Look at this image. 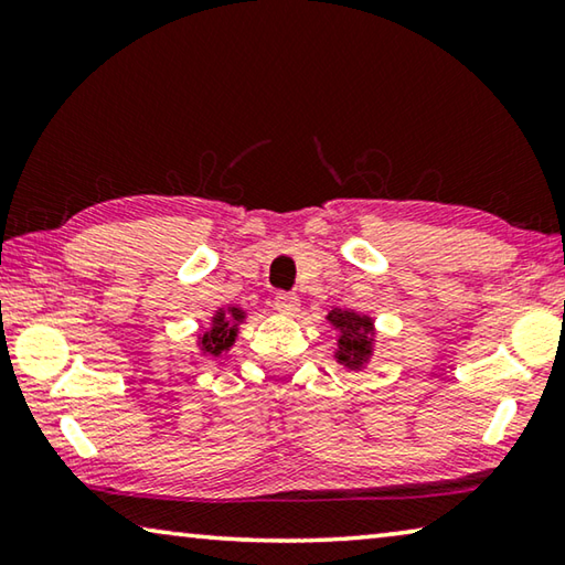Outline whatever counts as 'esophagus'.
<instances>
[{
  "mask_svg": "<svg viewBox=\"0 0 565 565\" xmlns=\"http://www.w3.org/2000/svg\"><path fill=\"white\" fill-rule=\"evenodd\" d=\"M274 306H276V311L284 313V317H294V313H299L301 301L296 294H276Z\"/></svg>",
  "mask_w": 565,
  "mask_h": 565,
  "instance_id": "obj_1",
  "label": "esophagus"
}]
</instances>
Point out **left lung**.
I'll list each match as a JSON object with an SVG mask.
<instances>
[{"label": "left lung", "instance_id": "left-lung-1", "mask_svg": "<svg viewBox=\"0 0 565 565\" xmlns=\"http://www.w3.org/2000/svg\"><path fill=\"white\" fill-rule=\"evenodd\" d=\"M329 321L339 329V351L337 359L349 369H359L371 356V333L374 321L353 311H331Z\"/></svg>", "mask_w": 565, "mask_h": 565}]
</instances>
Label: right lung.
Listing matches in <instances>:
<instances>
[{
    "label": "right lung",
    "instance_id": "obj_1",
    "mask_svg": "<svg viewBox=\"0 0 565 565\" xmlns=\"http://www.w3.org/2000/svg\"><path fill=\"white\" fill-rule=\"evenodd\" d=\"M244 319V311L232 306L228 311H216L214 327L202 333V351L218 356V353L232 347L236 339V323Z\"/></svg>",
    "mask_w": 565,
    "mask_h": 565
}]
</instances>
